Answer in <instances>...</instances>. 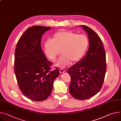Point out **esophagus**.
I'll return each mask as SVG.
<instances>
[{
    "mask_svg": "<svg viewBox=\"0 0 121 121\" xmlns=\"http://www.w3.org/2000/svg\"><path fill=\"white\" fill-rule=\"evenodd\" d=\"M59 71H60V73H65V70H64V69H61Z\"/></svg>",
    "mask_w": 121,
    "mask_h": 121,
    "instance_id": "obj_1",
    "label": "esophagus"
}]
</instances>
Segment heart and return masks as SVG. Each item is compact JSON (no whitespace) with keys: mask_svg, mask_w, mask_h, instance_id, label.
Wrapping results in <instances>:
<instances>
[{"mask_svg":"<svg viewBox=\"0 0 121 121\" xmlns=\"http://www.w3.org/2000/svg\"><path fill=\"white\" fill-rule=\"evenodd\" d=\"M89 45L88 38L84 35H78L66 30L55 33L52 39L44 42V49L47 56L54 61L60 52L61 55L55 65L63 68L70 62L76 63L84 56Z\"/></svg>","mask_w":121,"mask_h":121,"instance_id":"1","label":"heart"}]
</instances>
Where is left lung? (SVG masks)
<instances>
[{"label": "left lung", "mask_w": 121, "mask_h": 121, "mask_svg": "<svg viewBox=\"0 0 121 121\" xmlns=\"http://www.w3.org/2000/svg\"><path fill=\"white\" fill-rule=\"evenodd\" d=\"M81 26L88 36L89 47L84 56L67 72L71 77L70 94L77 99L84 100L100 90L106 71V59L100 37L90 28L84 25Z\"/></svg>", "instance_id": "1"}]
</instances>
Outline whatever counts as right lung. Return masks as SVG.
<instances>
[{
  "label": "right lung",
  "instance_id": "add662e5",
  "mask_svg": "<svg viewBox=\"0 0 121 121\" xmlns=\"http://www.w3.org/2000/svg\"><path fill=\"white\" fill-rule=\"evenodd\" d=\"M51 27L33 26L19 39L15 51L14 72L22 93L33 101L45 100L51 95L53 83L59 75L57 68L51 70L41 47L42 35Z\"/></svg>",
  "mask_w": 121,
  "mask_h": 121
}]
</instances>
